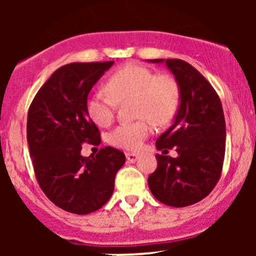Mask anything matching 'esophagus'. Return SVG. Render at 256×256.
I'll use <instances>...</instances> for the list:
<instances>
[{
	"mask_svg": "<svg viewBox=\"0 0 256 256\" xmlns=\"http://www.w3.org/2000/svg\"><path fill=\"white\" fill-rule=\"evenodd\" d=\"M126 158H128V162H134V161L137 160L138 155L137 154H134V152H126Z\"/></svg>",
	"mask_w": 256,
	"mask_h": 256,
	"instance_id": "1",
	"label": "esophagus"
}]
</instances>
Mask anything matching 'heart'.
<instances>
[{"label": "heart", "mask_w": 256, "mask_h": 256, "mask_svg": "<svg viewBox=\"0 0 256 256\" xmlns=\"http://www.w3.org/2000/svg\"><path fill=\"white\" fill-rule=\"evenodd\" d=\"M104 92L86 100V113L98 126H108L116 104L132 101L137 122L116 126L110 134V144L126 150H137L152 134V122L165 126L172 122L180 104V86L167 73L156 74L140 64H128L108 78Z\"/></svg>", "instance_id": "obj_1"}]
</instances>
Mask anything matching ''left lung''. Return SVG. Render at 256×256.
Instances as JSON below:
<instances>
[{
  "mask_svg": "<svg viewBox=\"0 0 256 256\" xmlns=\"http://www.w3.org/2000/svg\"><path fill=\"white\" fill-rule=\"evenodd\" d=\"M165 62L180 86L174 122L156 140L158 167L148 177L158 201L171 207L198 204L214 189L222 176L226 128L218 94L195 67L179 58H154ZM174 148L177 158L166 154Z\"/></svg>",
  "mask_w": 256,
  "mask_h": 256,
  "instance_id": "obj_1",
  "label": "left lung"
}]
</instances>
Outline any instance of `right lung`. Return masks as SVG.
I'll use <instances>...</instances> for the list:
<instances>
[{
    "instance_id": "obj_1",
    "label": "right lung",
    "mask_w": 256,
    "mask_h": 256,
    "mask_svg": "<svg viewBox=\"0 0 256 256\" xmlns=\"http://www.w3.org/2000/svg\"><path fill=\"white\" fill-rule=\"evenodd\" d=\"M114 61L60 67L38 90L28 113V143L40 189L58 207L74 214L100 210L110 198L125 164L113 146L80 155L84 143L98 146L101 134L86 113L90 90Z\"/></svg>"
}]
</instances>
